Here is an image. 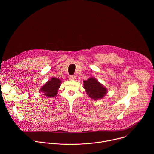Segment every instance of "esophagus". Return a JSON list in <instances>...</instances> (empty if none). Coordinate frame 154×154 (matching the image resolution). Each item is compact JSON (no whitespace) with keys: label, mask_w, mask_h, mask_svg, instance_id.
I'll use <instances>...</instances> for the list:
<instances>
[{"label":"esophagus","mask_w":154,"mask_h":154,"mask_svg":"<svg viewBox=\"0 0 154 154\" xmlns=\"http://www.w3.org/2000/svg\"><path fill=\"white\" fill-rule=\"evenodd\" d=\"M69 79L71 80H74L76 79V76L75 75H69Z\"/></svg>","instance_id":"34e87169"}]
</instances>
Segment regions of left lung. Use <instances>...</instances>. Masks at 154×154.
<instances>
[{"mask_svg": "<svg viewBox=\"0 0 154 154\" xmlns=\"http://www.w3.org/2000/svg\"><path fill=\"white\" fill-rule=\"evenodd\" d=\"M83 86L87 94L94 100L102 99L107 93L106 88L94 77H90L87 80H84Z\"/></svg>", "mask_w": 154, "mask_h": 154, "instance_id": "obj_1", "label": "left lung"}]
</instances>
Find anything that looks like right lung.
I'll return each mask as SVG.
<instances>
[{"mask_svg":"<svg viewBox=\"0 0 154 154\" xmlns=\"http://www.w3.org/2000/svg\"><path fill=\"white\" fill-rule=\"evenodd\" d=\"M61 80L59 79L52 77L40 89V92H42L44 95L48 97H53L57 96L58 88L61 85Z\"/></svg>","mask_w":154,"mask_h":154,"instance_id":"obj_1","label":"right lung"}]
</instances>
